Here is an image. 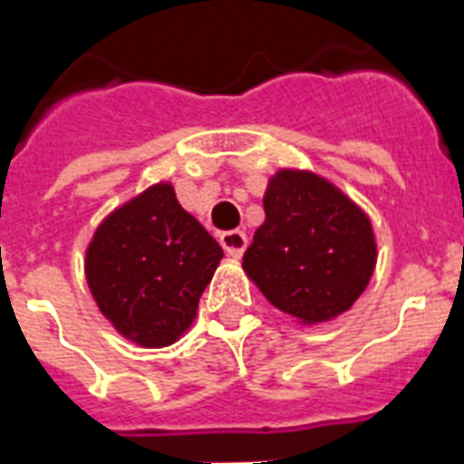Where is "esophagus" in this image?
<instances>
[{
    "label": "esophagus",
    "instance_id": "esophagus-1",
    "mask_svg": "<svg viewBox=\"0 0 464 464\" xmlns=\"http://www.w3.org/2000/svg\"><path fill=\"white\" fill-rule=\"evenodd\" d=\"M221 247L226 250V255H231V257H240L247 247V236L243 231H224L219 236Z\"/></svg>",
    "mask_w": 464,
    "mask_h": 464
}]
</instances>
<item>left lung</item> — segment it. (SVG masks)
<instances>
[{
  "label": "left lung",
  "mask_w": 464,
  "mask_h": 464,
  "mask_svg": "<svg viewBox=\"0 0 464 464\" xmlns=\"http://www.w3.org/2000/svg\"><path fill=\"white\" fill-rule=\"evenodd\" d=\"M243 269L274 307L303 324L350 310L367 288L376 245L367 214L310 171H278Z\"/></svg>",
  "instance_id": "8db88e82"
}]
</instances>
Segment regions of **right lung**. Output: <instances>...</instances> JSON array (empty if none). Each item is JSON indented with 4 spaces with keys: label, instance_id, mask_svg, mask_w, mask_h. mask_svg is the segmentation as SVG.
I'll use <instances>...</instances> for the list:
<instances>
[{
    "label": "right lung",
    "instance_id": "add662e5",
    "mask_svg": "<svg viewBox=\"0 0 464 464\" xmlns=\"http://www.w3.org/2000/svg\"><path fill=\"white\" fill-rule=\"evenodd\" d=\"M224 250L169 183L119 207L95 231L85 276L102 314L145 348L171 345L193 324Z\"/></svg>",
    "mask_w": 464,
    "mask_h": 464
}]
</instances>
